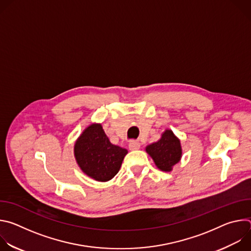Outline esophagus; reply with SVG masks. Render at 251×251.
Returning <instances> with one entry per match:
<instances>
[{
  "instance_id": "34e87169",
  "label": "esophagus",
  "mask_w": 251,
  "mask_h": 251,
  "mask_svg": "<svg viewBox=\"0 0 251 251\" xmlns=\"http://www.w3.org/2000/svg\"><path fill=\"white\" fill-rule=\"evenodd\" d=\"M129 149L132 151H136L140 149V143L138 141H131L129 143Z\"/></svg>"
}]
</instances>
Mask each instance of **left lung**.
Here are the masks:
<instances>
[{"label": "left lung", "instance_id": "8db88e82", "mask_svg": "<svg viewBox=\"0 0 251 251\" xmlns=\"http://www.w3.org/2000/svg\"><path fill=\"white\" fill-rule=\"evenodd\" d=\"M153 159L156 167L163 172H171L175 165L182 159L181 141L171 129H166L161 138L145 148Z\"/></svg>", "mask_w": 251, "mask_h": 251}]
</instances>
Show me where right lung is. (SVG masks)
I'll use <instances>...</instances> for the list:
<instances>
[{
  "label": "right lung",
  "mask_w": 251,
  "mask_h": 251,
  "mask_svg": "<svg viewBox=\"0 0 251 251\" xmlns=\"http://www.w3.org/2000/svg\"><path fill=\"white\" fill-rule=\"evenodd\" d=\"M74 153L87 176L97 182H108L119 172L128 151L112 144L100 123H91L76 139Z\"/></svg>",
  "instance_id": "obj_1"
}]
</instances>
